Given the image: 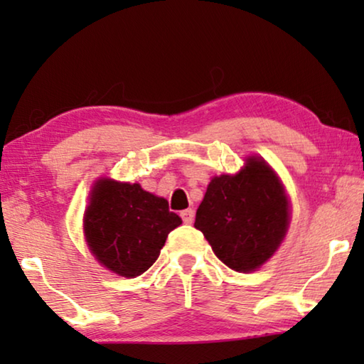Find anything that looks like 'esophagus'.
Segmentation results:
<instances>
[{
    "label": "esophagus",
    "instance_id": "obj_1",
    "mask_svg": "<svg viewBox=\"0 0 364 364\" xmlns=\"http://www.w3.org/2000/svg\"><path fill=\"white\" fill-rule=\"evenodd\" d=\"M181 217L183 223H187V225H191V223L193 222V217H196V212L192 210V208H187V210H182L181 212Z\"/></svg>",
    "mask_w": 364,
    "mask_h": 364
}]
</instances>
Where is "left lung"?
<instances>
[{"label":"left lung","instance_id":"obj_1","mask_svg":"<svg viewBox=\"0 0 364 364\" xmlns=\"http://www.w3.org/2000/svg\"><path fill=\"white\" fill-rule=\"evenodd\" d=\"M193 227L232 270L245 273L263 265L288 228V200L275 172L250 157L237 176L213 177Z\"/></svg>","mask_w":364,"mask_h":364}]
</instances>
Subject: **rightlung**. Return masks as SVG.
<instances>
[{
    "mask_svg": "<svg viewBox=\"0 0 364 364\" xmlns=\"http://www.w3.org/2000/svg\"><path fill=\"white\" fill-rule=\"evenodd\" d=\"M182 223L162 197L139 183L99 181L86 213L84 235L94 257L121 277L142 275L157 260L167 235Z\"/></svg>",
    "mask_w": 364,
    "mask_h": 364,
    "instance_id": "obj_1",
    "label": "right lung"
}]
</instances>
